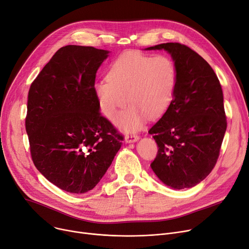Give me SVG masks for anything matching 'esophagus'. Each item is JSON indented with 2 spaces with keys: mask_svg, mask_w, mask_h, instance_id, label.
Returning <instances> with one entry per match:
<instances>
[{
  "mask_svg": "<svg viewBox=\"0 0 249 249\" xmlns=\"http://www.w3.org/2000/svg\"><path fill=\"white\" fill-rule=\"evenodd\" d=\"M138 139H139V136H138L137 134H135V133H128V134H126V136H125L126 142H129V143L136 142Z\"/></svg>",
  "mask_w": 249,
  "mask_h": 249,
  "instance_id": "obj_1",
  "label": "esophagus"
}]
</instances>
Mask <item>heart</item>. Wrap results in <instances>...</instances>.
<instances>
[{
	"label": "heart",
	"instance_id": "b5f03b06",
	"mask_svg": "<svg viewBox=\"0 0 249 249\" xmlns=\"http://www.w3.org/2000/svg\"><path fill=\"white\" fill-rule=\"evenodd\" d=\"M178 82L175 61L167 55L151 56L127 51L110 65L107 78L95 84V93L105 117L113 120L129 103L117 123L124 130H136L150 117L162 116L174 100Z\"/></svg>",
	"mask_w": 249,
	"mask_h": 249
}]
</instances>
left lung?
<instances>
[{"instance_id": "left-lung-1", "label": "left lung", "mask_w": 249, "mask_h": 249, "mask_svg": "<svg viewBox=\"0 0 249 249\" xmlns=\"http://www.w3.org/2000/svg\"><path fill=\"white\" fill-rule=\"evenodd\" d=\"M146 49L166 50L178 70L171 106L148 131L159 146L150 166L166 186L192 188L219 158L227 128L223 91L210 64L187 45L168 42Z\"/></svg>"}]
</instances>
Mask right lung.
I'll list each match as a JSON object with an SVG mask.
<instances>
[{
	"mask_svg": "<svg viewBox=\"0 0 249 249\" xmlns=\"http://www.w3.org/2000/svg\"><path fill=\"white\" fill-rule=\"evenodd\" d=\"M109 51L59 48L31 84L25 119L34 165L59 189H94L120 149L123 135L99 112L96 73Z\"/></svg>",
	"mask_w": 249,
	"mask_h": 249,
	"instance_id": "add662e5",
	"label": "right lung"
}]
</instances>
